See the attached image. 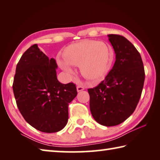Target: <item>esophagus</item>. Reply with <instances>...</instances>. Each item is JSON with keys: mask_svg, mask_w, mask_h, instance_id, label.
<instances>
[{"mask_svg": "<svg viewBox=\"0 0 160 160\" xmlns=\"http://www.w3.org/2000/svg\"><path fill=\"white\" fill-rule=\"evenodd\" d=\"M83 90H85V88H84V87L81 86V85L77 86V91L78 92H80V91Z\"/></svg>", "mask_w": 160, "mask_h": 160, "instance_id": "1", "label": "esophagus"}]
</instances>
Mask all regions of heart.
I'll return each mask as SVG.
<instances>
[{"label": "heart", "instance_id": "obj_1", "mask_svg": "<svg viewBox=\"0 0 160 160\" xmlns=\"http://www.w3.org/2000/svg\"><path fill=\"white\" fill-rule=\"evenodd\" d=\"M64 59L58 58L61 68L68 74L73 73L71 66H80L81 73L91 81L105 77L112 62V50L106 43L83 40L70 44L63 52Z\"/></svg>", "mask_w": 160, "mask_h": 160}]
</instances>
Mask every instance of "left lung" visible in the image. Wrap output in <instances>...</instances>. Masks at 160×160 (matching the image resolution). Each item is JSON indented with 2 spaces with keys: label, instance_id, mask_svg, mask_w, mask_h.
Wrapping results in <instances>:
<instances>
[{
  "label": "left lung",
  "instance_id": "8db88e82",
  "mask_svg": "<svg viewBox=\"0 0 160 160\" xmlns=\"http://www.w3.org/2000/svg\"><path fill=\"white\" fill-rule=\"evenodd\" d=\"M116 54L112 69L95 88L88 89L92 115L97 123L113 126L126 121L136 108L145 81L140 53L128 39L109 34Z\"/></svg>",
  "mask_w": 160,
  "mask_h": 160
}]
</instances>
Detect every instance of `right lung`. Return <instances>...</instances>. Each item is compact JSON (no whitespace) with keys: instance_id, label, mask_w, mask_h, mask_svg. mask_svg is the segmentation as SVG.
Returning <instances> with one entry per match:
<instances>
[{"instance_id":"obj_1","label":"right lung","mask_w":160,"mask_h":160,"mask_svg":"<svg viewBox=\"0 0 160 160\" xmlns=\"http://www.w3.org/2000/svg\"><path fill=\"white\" fill-rule=\"evenodd\" d=\"M56 60L37 44L29 47L17 64L12 90L19 110L29 125L44 132L60 131L68 120V105L77 95L75 84L57 79Z\"/></svg>"}]
</instances>
